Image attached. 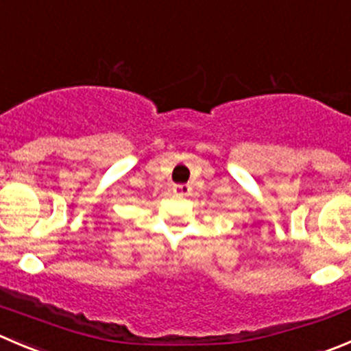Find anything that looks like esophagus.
Masks as SVG:
<instances>
[{"label": "esophagus", "mask_w": 351, "mask_h": 351, "mask_svg": "<svg viewBox=\"0 0 351 351\" xmlns=\"http://www.w3.org/2000/svg\"><path fill=\"white\" fill-rule=\"evenodd\" d=\"M191 191L192 186L186 185V183H176V185H173V192H175L176 195H186Z\"/></svg>", "instance_id": "1"}]
</instances>
